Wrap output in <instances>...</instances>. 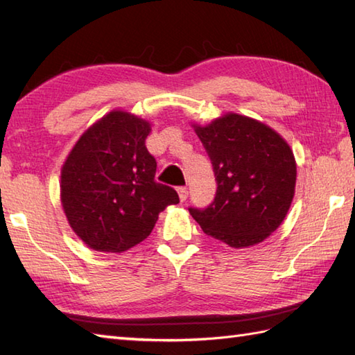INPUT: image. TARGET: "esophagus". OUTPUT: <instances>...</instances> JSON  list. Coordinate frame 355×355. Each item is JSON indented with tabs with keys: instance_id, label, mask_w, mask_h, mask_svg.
I'll list each match as a JSON object with an SVG mask.
<instances>
[{
	"instance_id": "34e87169",
	"label": "esophagus",
	"mask_w": 355,
	"mask_h": 355,
	"mask_svg": "<svg viewBox=\"0 0 355 355\" xmlns=\"http://www.w3.org/2000/svg\"><path fill=\"white\" fill-rule=\"evenodd\" d=\"M178 195H180V200L186 201L187 197H189V191H187L186 186H182V187H178Z\"/></svg>"
}]
</instances>
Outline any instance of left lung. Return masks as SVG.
I'll return each instance as SVG.
<instances>
[{"label":"left lung","mask_w":355,"mask_h":355,"mask_svg":"<svg viewBox=\"0 0 355 355\" xmlns=\"http://www.w3.org/2000/svg\"><path fill=\"white\" fill-rule=\"evenodd\" d=\"M195 132L218 187L207 207H189L193 220L230 247L262 243L281 225L294 197L296 162L288 143L267 125L233 112L195 126Z\"/></svg>","instance_id":"obj_1"}]
</instances>
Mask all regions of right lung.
Masks as SVG:
<instances>
[{
  "label": "right lung",
  "mask_w": 355,
  "mask_h": 355,
  "mask_svg": "<svg viewBox=\"0 0 355 355\" xmlns=\"http://www.w3.org/2000/svg\"><path fill=\"white\" fill-rule=\"evenodd\" d=\"M146 120L111 111L78 140L61 173V200L71 229L99 252L120 253L148 238L158 214L180 202L155 182Z\"/></svg>",
  "instance_id": "add662e5"
}]
</instances>
